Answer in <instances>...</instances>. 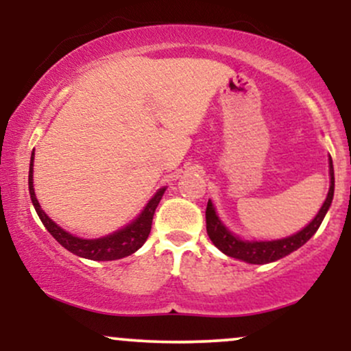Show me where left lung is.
<instances>
[{"mask_svg": "<svg viewBox=\"0 0 351 351\" xmlns=\"http://www.w3.org/2000/svg\"><path fill=\"white\" fill-rule=\"evenodd\" d=\"M333 188H335V178H333V165L332 158H330V189L327 199H325L324 206L320 208L318 215L313 217L312 223L305 226L297 234L285 237V239L277 241H241L232 232H229L219 217L216 216L215 208H213L211 201H208L206 206V231L209 239L216 245L219 251H223L226 256L234 257V259H241L249 264H267L274 263V261L282 259L284 256L291 254L293 251L304 245L307 241L317 232L320 228L322 221H324L325 215H327L330 204L333 199Z\"/></svg>", "mask_w": 351, "mask_h": 351, "instance_id": "obj_1", "label": "left lung"}]
</instances>
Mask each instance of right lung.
Listing matches in <instances>:
<instances>
[{"mask_svg": "<svg viewBox=\"0 0 351 351\" xmlns=\"http://www.w3.org/2000/svg\"><path fill=\"white\" fill-rule=\"evenodd\" d=\"M33 160H34V152L31 156L29 163V195L31 201H33L36 213H38L39 219L43 221L44 228L51 232V236L54 237L58 243L66 247L67 251L80 257H86V259L92 261H115L122 259V257L130 256L136 249H140L147 241L148 234H150L152 229V221L153 215H155V209L158 206L160 199H162L165 188L160 189L155 196L150 199V203L147 204V208L143 209V213L140 215L132 224H128L127 228L120 229V231L114 232V234L100 237V239H80L69 234V232L64 231L62 228H59L54 221L51 219L46 213L43 211L39 206L38 199H36L34 188H33Z\"/></svg>", "mask_w": 351, "mask_h": 351, "instance_id": "add662e5", "label": "right lung"}]
</instances>
